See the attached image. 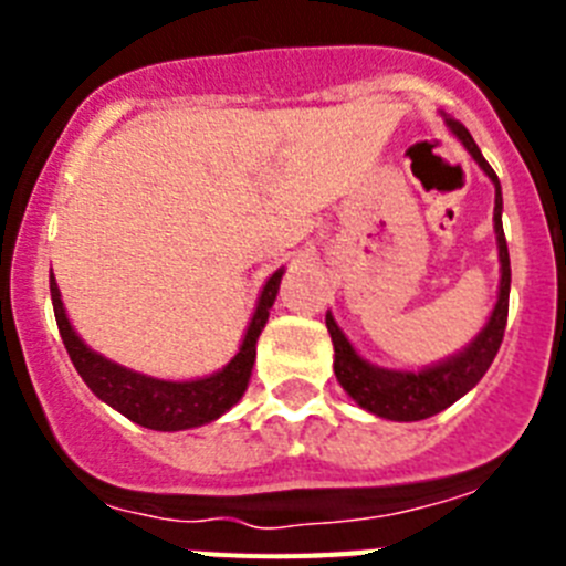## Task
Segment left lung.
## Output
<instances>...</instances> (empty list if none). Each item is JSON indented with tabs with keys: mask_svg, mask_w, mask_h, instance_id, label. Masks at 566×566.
Here are the masks:
<instances>
[{
	"mask_svg": "<svg viewBox=\"0 0 566 566\" xmlns=\"http://www.w3.org/2000/svg\"><path fill=\"white\" fill-rule=\"evenodd\" d=\"M448 127L459 135V142L468 147V153L479 161V167L488 172V178L496 184V209H493V223H496V240H499V260H502V286H499L496 308L490 314L488 326L482 328L473 343L457 354L453 359L433 368H424L419 374H402V371H385L377 365H368L365 359L357 357L352 343L339 332L332 314H326V326L334 343V374H337L339 385H343L348 397L357 405H363L365 411L377 413L382 419H394V422H419L433 413L444 411L448 405L457 402L459 397L473 388L490 363L496 359L499 345L504 339V328H507V306H510V254L507 240H504L502 229V187L488 161H484L482 149L476 147L473 135L462 127L459 122L448 118Z\"/></svg>",
	"mask_w": 566,
	"mask_h": 566,
	"instance_id": "1",
	"label": "left lung"
}]
</instances>
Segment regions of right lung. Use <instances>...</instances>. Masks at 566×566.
Here are the masks:
<instances>
[{
    "label": "right lung",
    "mask_w": 566,
    "mask_h": 566,
    "mask_svg": "<svg viewBox=\"0 0 566 566\" xmlns=\"http://www.w3.org/2000/svg\"><path fill=\"white\" fill-rule=\"evenodd\" d=\"M280 277H283V272H274L269 277L266 289L260 294L258 312H254L243 345H240V352L234 354L232 363L223 371L212 374L207 379H195V382H164V379L127 371L122 365L98 357L96 352H90L87 345L76 337L73 326L67 323L62 294H59L53 274H50V297H53V312H56L64 348H67L70 359H73L76 371L82 374L90 391L107 405H113L118 413L133 419L135 424H142V428L187 431V428H198V424L218 419L243 397L254 357H258V337L266 326L272 303L277 297Z\"/></svg>",
    "instance_id": "add662e5"
}]
</instances>
